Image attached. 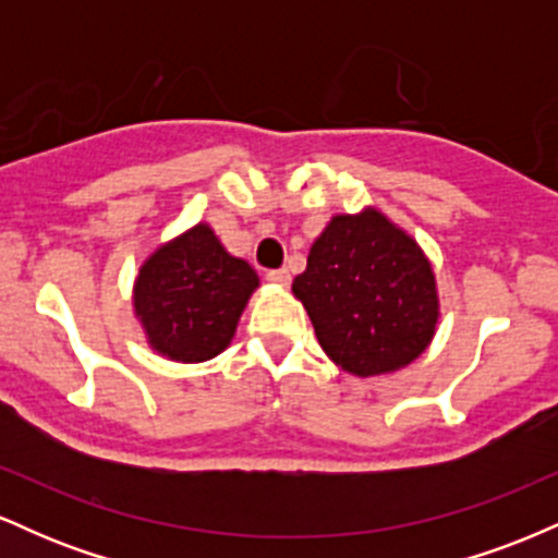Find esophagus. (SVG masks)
<instances>
[{"label": "esophagus", "instance_id": "34e87169", "mask_svg": "<svg viewBox=\"0 0 558 558\" xmlns=\"http://www.w3.org/2000/svg\"><path fill=\"white\" fill-rule=\"evenodd\" d=\"M267 280H272V283H278V286H288L291 283V272H288L286 267H280V270L267 272Z\"/></svg>", "mask_w": 558, "mask_h": 558}]
</instances>
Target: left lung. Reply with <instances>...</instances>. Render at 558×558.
<instances>
[{
	"label": "left lung",
	"instance_id": "left-lung-1",
	"mask_svg": "<svg viewBox=\"0 0 558 558\" xmlns=\"http://www.w3.org/2000/svg\"><path fill=\"white\" fill-rule=\"evenodd\" d=\"M293 293L325 354L362 377L417 360L438 323L430 265L417 243L377 213L332 217Z\"/></svg>",
	"mask_w": 558,
	"mask_h": 558
}]
</instances>
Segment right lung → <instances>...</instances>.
Segmentation results:
<instances>
[{
	"label": "right lung",
	"instance_id": "obj_1",
	"mask_svg": "<svg viewBox=\"0 0 558 558\" xmlns=\"http://www.w3.org/2000/svg\"><path fill=\"white\" fill-rule=\"evenodd\" d=\"M257 272L230 257L207 226L151 254L136 280V315L159 354L175 362L213 360L233 338Z\"/></svg>",
	"mask_w": 558,
	"mask_h": 558
}]
</instances>
